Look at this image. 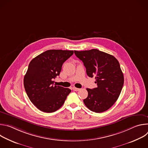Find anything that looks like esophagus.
<instances>
[{
  "label": "esophagus",
  "mask_w": 148,
  "mask_h": 148,
  "mask_svg": "<svg viewBox=\"0 0 148 148\" xmlns=\"http://www.w3.org/2000/svg\"><path fill=\"white\" fill-rule=\"evenodd\" d=\"M73 90L75 91H79V90H80L79 88H76V87H73Z\"/></svg>",
  "instance_id": "obj_1"
}]
</instances>
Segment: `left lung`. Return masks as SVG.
<instances>
[{
	"instance_id": "1",
	"label": "left lung",
	"mask_w": 148,
	"mask_h": 148,
	"mask_svg": "<svg viewBox=\"0 0 148 148\" xmlns=\"http://www.w3.org/2000/svg\"><path fill=\"white\" fill-rule=\"evenodd\" d=\"M86 68L88 77L95 78L97 87L87 88L88 97L84 99L91 111L100 113L110 109L118 99L124 78L119 63L113 56L97 49L74 51Z\"/></svg>"
}]
</instances>
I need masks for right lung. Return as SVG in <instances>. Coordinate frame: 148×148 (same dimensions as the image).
Instances as JSON below:
<instances>
[{
  "label": "right lung",
  "instance_id": "1",
  "mask_svg": "<svg viewBox=\"0 0 148 148\" xmlns=\"http://www.w3.org/2000/svg\"><path fill=\"white\" fill-rule=\"evenodd\" d=\"M73 50H49L34 58L24 77V86L30 101L40 111L53 112L64 103L71 90L54 85L62 66Z\"/></svg>",
  "mask_w": 148,
  "mask_h": 148
}]
</instances>
